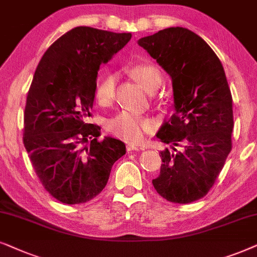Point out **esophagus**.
Segmentation results:
<instances>
[{"mask_svg":"<svg viewBox=\"0 0 257 257\" xmlns=\"http://www.w3.org/2000/svg\"><path fill=\"white\" fill-rule=\"evenodd\" d=\"M141 148H139L138 146H134V145H128L126 146V152L131 153V152H135V150H140Z\"/></svg>","mask_w":257,"mask_h":257,"instance_id":"34e87169","label":"esophagus"}]
</instances>
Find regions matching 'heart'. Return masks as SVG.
<instances>
[{
    "label": "heart",
    "mask_w": 257,
    "mask_h": 257,
    "mask_svg": "<svg viewBox=\"0 0 257 257\" xmlns=\"http://www.w3.org/2000/svg\"><path fill=\"white\" fill-rule=\"evenodd\" d=\"M129 74L149 93L155 91L163 80L161 70L149 62L134 64L129 69ZM116 82L114 74H105L97 81L95 100L101 107H109L115 101ZM156 126L157 122L153 117L138 116L126 111L119 112L105 123V129L109 134L131 143L142 142L145 136L155 131Z\"/></svg>",
    "instance_id": "heart-1"
}]
</instances>
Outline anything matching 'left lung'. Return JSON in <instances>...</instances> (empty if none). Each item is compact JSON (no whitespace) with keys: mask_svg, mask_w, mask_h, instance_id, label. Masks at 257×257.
Masks as SVG:
<instances>
[{"mask_svg":"<svg viewBox=\"0 0 257 257\" xmlns=\"http://www.w3.org/2000/svg\"><path fill=\"white\" fill-rule=\"evenodd\" d=\"M139 44L172 76L174 89L175 112L156 135L174 152H161L153 186L169 202L191 203L211 189L232 147V97L224 69L213 49L182 27L160 30Z\"/></svg>","mask_w":257,"mask_h":257,"instance_id":"1","label":"left lung"}]
</instances>
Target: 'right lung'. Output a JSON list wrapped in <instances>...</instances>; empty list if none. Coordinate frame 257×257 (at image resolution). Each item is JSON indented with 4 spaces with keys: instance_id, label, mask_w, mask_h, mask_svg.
Returning <instances> with one entry per match:
<instances>
[{
    "instance_id": "obj_1",
    "label": "right lung",
    "mask_w": 257,
    "mask_h": 257,
    "mask_svg": "<svg viewBox=\"0 0 257 257\" xmlns=\"http://www.w3.org/2000/svg\"><path fill=\"white\" fill-rule=\"evenodd\" d=\"M131 33L76 27L43 54L23 115V143L44 189L66 204L90 201L103 190L124 143L105 138L91 117L101 63L122 49Z\"/></svg>"
}]
</instances>
